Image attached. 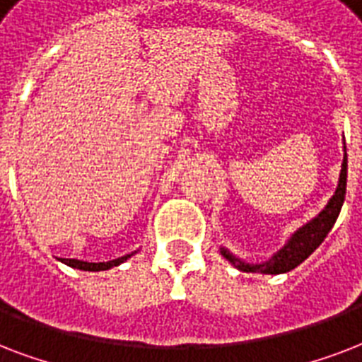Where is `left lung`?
<instances>
[{
    "instance_id": "1",
    "label": "left lung",
    "mask_w": 362,
    "mask_h": 362,
    "mask_svg": "<svg viewBox=\"0 0 362 362\" xmlns=\"http://www.w3.org/2000/svg\"><path fill=\"white\" fill-rule=\"evenodd\" d=\"M346 183L347 153L346 145H344V162H341L340 181H338L336 192L332 194L329 204L325 206V209L319 213L317 217H313L310 223H306V225L302 226V228H298L293 236L288 238V242L285 243L272 259H268L266 262H260V264H249V262H243V260H240L238 257H234V255H232L230 251H226L225 247H221V255H223L228 262H232V264L236 266L238 270L242 272H255V274H285V272L293 270V268H296L300 262H304V260L323 243V240L327 238L330 228L334 226L336 219H338V215H340L344 198H346Z\"/></svg>"
}]
</instances>
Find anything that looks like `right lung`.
<instances>
[{
    "instance_id": "obj_1",
    "label": "right lung",
    "mask_w": 362,
    "mask_h": 362,
    "mask_svg": "<svg viewBox=\"0 0 362 362\" xmlns=\"http://www.w3.org/2000/svg\"><path fill=\"white\" fill-rule=\"evenodd\" d=\"M130 255H126V257H119V259L109 260V262H86V260H77V259H64L67 266H71V268H77V270H85V272H100V270H109V268H113V266H119L120 262H124Z\"/></svg>"
}]
</instances>
